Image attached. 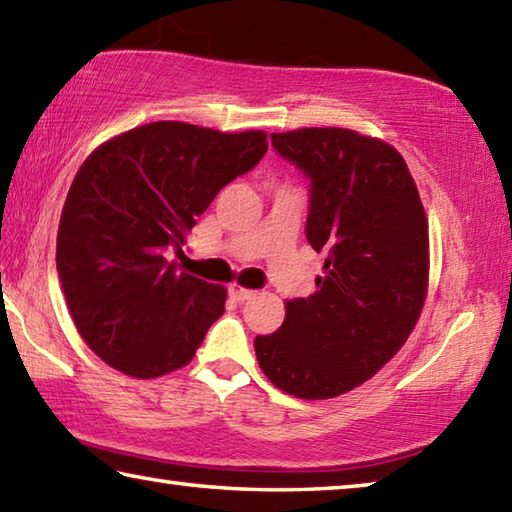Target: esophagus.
I'll use <instances>...</instances> for the list:
<instances>
[{"label":"esophagus","mask_w":512,"mask_h":512,"mask_svg":"<svg viewBox=\"0 0 512 512\" xmlns=\"http://www.w3.org/2000/svg\"><path fill=\"white\" fill-rule=\"evenodd\" d=\"M230 296L235 298L237 302H246V300H250V298H255L257 291L241 287V284H230Z\"/></svg>","instance_id":"obj_1"}]
</instances>
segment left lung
Masks as SVG:
<instances>
[{"label":"left lung","mask_w":512,"mask_h":512,"mask_svg":"<svg viewBox=\"0 0 512 512\" xmlns=\"http://www.w3.org/2000/svg\"><path fill=\"white\" fill-rule=\"evenodd\" d=\"M311 180L307 241L325 255L309 298L287 300L280 332L257 336L259 368L300 400L361 386L409 339L429 287V223L397 149L350 128L271 133Z\"/></svg>","instance_id":"8db88e82"}]
</instances>
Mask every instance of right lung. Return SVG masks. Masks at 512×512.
<instances>
[{
    "label": "right lung",
    "mask_w": 512,
    "mask_h": 512,
    "mask_svg": "<svg viewBox=\"0 0 512 512\" xmlns=\"http://www.w3.org/2000/svg\"><path fill=\"white\" fill-rule=\"evenodd\" d=\"M264 131L153 121L97 146L69 187L56 268L88 348L155 379L194 359L228 291L180 273L169 253L221 189L264 158Z\"/></svg>",
    "instance_id": "add662e5"
}]
</instances>
